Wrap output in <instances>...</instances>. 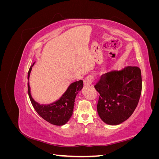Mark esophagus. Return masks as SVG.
<instances>
[{
    "label": "esophagus",
    "instance_id": "34e87169",
    "mask_svg": "<svg viewBox=\"0 0 159 159\" xmlns=\"http://www.w3.org/2000/svg\"><path fill=\"white\" fill-rule=\"evenodd\" d=\"M94 79H95V78H94V75H92V74L89 75L88 76H87L85 78V80H84V84L85 85H89V84H91L94 81Z\"/></svg>",
    "mask_w": 159,
    "mask_h": 159
}]
</instances>
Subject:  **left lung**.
I'll return each mask as SVG.
<instances>
[{
	"instance_id": "8db88e82",
	"label": "left lung",
	"mask_w": 159,
	"mask_h": 159,
	"mask_svg": "<svg viewBox=\"0 0 159 159\" xmlns=\"http://www.w3.org/2000/svg\"><path fill=\"white\" fill-rule=\"evenodd\" d=\"M99 93L97 109L102 121L116 125L126 121L135 110L142 90L141 71L127 66L103 74L94 86Z\"/></svg>"
}]
</instances>
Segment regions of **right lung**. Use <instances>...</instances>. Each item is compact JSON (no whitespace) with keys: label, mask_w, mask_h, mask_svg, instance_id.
<instances>
[{"label":"right lung","mask_w":159,"mask_h":159,"mask_svg":"<svg viewBox=\"0 0 159 159\" xmlns=\"http://www.w3.org/2000/svg\"><path fill=\"white\" fill-rule=\"evenodd\" d=\"M31 66L28 73L29 79L32 70ZM83 81L80 80L72 83L60 99L50 105H40L36 102L30 94V88L28 82V95L34 108L41 117L54 125H63L69 121L73 113L74 102L76 95L83 88Z\"/></svg>","instance_id":"1"}]
</instances>
